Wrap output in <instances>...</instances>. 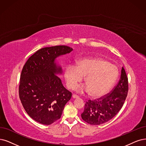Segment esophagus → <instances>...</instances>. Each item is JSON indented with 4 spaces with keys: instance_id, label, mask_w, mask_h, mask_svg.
Wrapping results in <instances>:
<instances>
[{
    "instance_id": "34e87169",
    "label": "esophagus",
    "mask_w": 146,
    "mask_h": 146,
    "mask_svg": "<svg viewBox=\"0 0 146 146\" xmlns=\"http://www.w3.org/2000/svg\"><path fill=\"white\" fill-rule=\"evenodd\" d=\"M72 98H73V99H78L79 97L77 96V95H76V94H73L72 95Z\"/></svg>"
}]
</instances>
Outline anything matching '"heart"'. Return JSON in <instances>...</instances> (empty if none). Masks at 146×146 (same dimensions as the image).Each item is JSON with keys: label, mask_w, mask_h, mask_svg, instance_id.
<instances>
[{"label": "heart", "mask_w": 146, "mask_h": 146, "mask_svg": "<svg viewBox=\"0 0 146 146\" xmlns=\"http://www.w3.org/2000/svg\"><path fill=\"white\" fill-rule=\"evenodd\" d=\"M118 70L116 66L100 58L79 59L76 67L68 65L64 72L66 85L73 89L82 81L83 77L86 87H79V91H89L93 97H100L106 93L117 78Z\"/></svg>", "instance_id": "1"}]
</instances>
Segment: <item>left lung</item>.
<instances>
[{
	"instance_id": "8db88e82",
	"label": "left lung",
	"mask_w": 146,
	"mask_h": 146,
	"mask_svg": "<svg viewBox=\"0 0 146 146\" xmlns=\"http://www.w3.org/2000/svg\"><path fill=\"white\" fill-rule=\"evenodd\" d=\"M128 92V78L123 67L121 76L111 92L94 100L86 102L81 117L92 125H99L108 121L115 116L122 108Z\"/></svg>"
}]
</instances>
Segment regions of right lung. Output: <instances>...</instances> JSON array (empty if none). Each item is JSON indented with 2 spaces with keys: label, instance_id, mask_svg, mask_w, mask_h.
<instances>
[{
  "label": "right lung",
  "instance_id": "right-lung-1",
  "mask_svg": "<svg viewBox=\"0 0 146 146\" xmlns=\"http://www.w3.org/2000/svg\"><path fill=\"white\" fill-rule=\"evenodd\" d=\"M73 48L66 46L42 48L26 61L21 71L19 97L26 112L33 120L49 125L61 118L72 93L65 88L56 74L62 73L55 59Z\"/></svg>",
  "mask_w": 146,
  "mask_h": 146
}]
</instances>
